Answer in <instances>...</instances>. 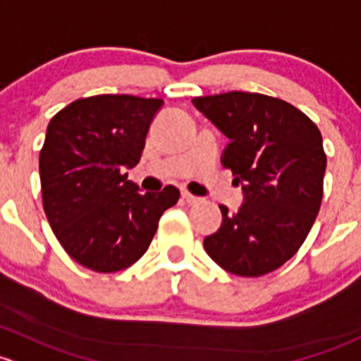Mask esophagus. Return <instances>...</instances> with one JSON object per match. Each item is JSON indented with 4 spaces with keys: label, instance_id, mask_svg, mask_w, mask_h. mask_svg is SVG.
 <instances>
[{
    "label": "esophagus",
    "instance_id": "1",
    "mask_svg": "<svg viewBox=\"0 0 361 361\" xmlns=\"http://www.w3.org/2000/svg\"><path fill=\"white\" fill-rule=\"evenodd\" d=\"M182 198H184L188 203H198V202H202V198H198V196L191 195V192H188V191H182Z\"/></svg>",
    "mask_w": 361,
    "mask_h": 361
}]
</instances>
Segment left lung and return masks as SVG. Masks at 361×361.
Wrapping results in <instances>:
<instances>
[{
  "label": "left lung",
  "mask_w": 361,
  "mask_h": 361,
  "mask_svg": "<svg viewBox=\"0 0 361 361\" xmlns=\"http://www.w3.org/2000/svg\"><path fill=\"white\" fill-rule=\"evenodd\" d=\"M192 104L229 139L222 166L245 196L236 214L221 205V228L203 247L236 276L271 273L295 255L319 212L326 169L322 133L302 111L269 95L228 92Z\"/></svg>",
  "instance_id": "obj_1"
}]
</instances>
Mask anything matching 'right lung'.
Returning a JSON list of instances; mask_svg holds the SVG:
<instances>
[{"label": "right lung", "instance_id": "obj_1", "mask_svg": "<svg viewBox=\"0 0 361 361\" xmlns=\"http://www.w3.org/2000/svg\"><path fill=\"white\" fill-rule=\"evenodd\" d=\"M161 99L94 95L50 120L39 153L43 208L66 252L97 273L139 261L179 189L142 192L126 169L139 163Z\"/></svg>", "mask_w": 361, "mask_h": 361}]
</instances>
